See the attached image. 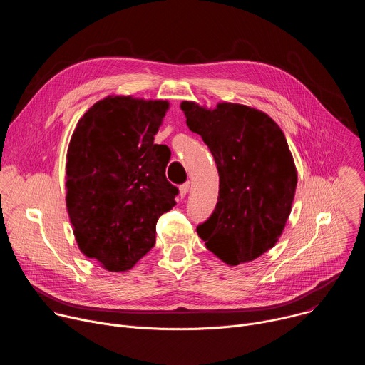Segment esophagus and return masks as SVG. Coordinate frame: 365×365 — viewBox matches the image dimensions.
I'll use <instances>...</instances> for the list:
<instances>
[{"label": "esophagus", "instance_id": "esophagus-1", "mask_svg": "<svg viewBox=\"0 0 365 365\" xmlns=\"http://www.w3.org/2000/svg\"><path fill=\"white\" fill-rule=\"evenodd\" d=\"M189 187H190V183H189V182H186V183H183V185H180V187H179V193H180V196H182V197H185V196L187 195Z\"/></svg>", "mask_w": 365, "mask_h": 365}]
</instances>
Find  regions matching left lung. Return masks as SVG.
Returning <instances> with one entry per match:
<instances>
[{
	"mask_svg": "<svg viewBox=\"0 0 365 365\" xmlns=\"http://www.w3.org/2000/svg\"><path fill=\"white\" fill-rule=\"evenodd\" d=\"M180 108L220 173L215 211L196 231L225 264L252 262L274 247L292 211L297 170L286 137L266 113L241 103L210 110L183 101Z\"/></svg>",
	"mask_w": 365,
	"mask_h": 365,
	"instance_id": "1",
	"label": "left lung"
}]
</instances>
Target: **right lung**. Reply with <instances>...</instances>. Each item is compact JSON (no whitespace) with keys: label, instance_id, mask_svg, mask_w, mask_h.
Listing matches in <instances>:
<instances>
[{"label":"right lung","instance_id":"right-lung-1","mask_svg":"<svg viewBox=\"0 0 365 365\" xmlns=\"http://www.w3.org/2000/svg\"><path fill=\"white\" fill-rule=\"evenodd\" d=\"M169 101L108 95L83 114L66 154V207L79 250L127 272L155 244V224L176 205L168 145L154 144Z\"/></svg>","mask_w":365,"mask_h":365}]
</instances>
